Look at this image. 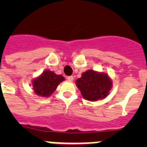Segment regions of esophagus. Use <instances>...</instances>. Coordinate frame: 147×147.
Instances as JSON below:
<instances>
[{
  "label": "esophagus",
  "instance_id": "34e87169",
  "mask_svg": "<svg viewBox=\"0 0 147 147\" xmlns=\"http://www.w3.org/2000/svg\"><path fill=\"white\" fill-rule=\"evenodd\" d=\"M67 81L73 82V80H74V76H67Z\"/></svg>",
  "mask_w": 147,
  "mask_h": 147
}]
</instances>
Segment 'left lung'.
<instances>
[{
    "instance_id": "8db88e82",
    "label": "left lung",
    "mask_w": 147,
    "mask_h": 147,
    "mask_svg": "<svg viewBox=\"0 0 147 147\" xmlns=\"http://www.w3.org/2000/svg\"><path fill=\"white\" fill-rule=\"evenodd\" d=\"M76 85L85 99L95 102L107 96L113 87V82L108 74L93 70L82 74L76 81Z\"/></svg>"
}]
</instances>
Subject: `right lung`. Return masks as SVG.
<instances>
[{"mask_svg": "<svg viewBox=\"0 0 147 147\" xmlns=\"http://www.w3.org/2000/svg\"><path fill=\"white\" fill-rule=\"evenodd\" d=\"M64 80L65 78L62 75H57L53 71L46 70L32 80V88L39 96L49 97L55 91L59 83Z\"/></svg>", "mask_w": 147, "mask_h": 147, "instance_id": "add662e5", "label": "right lung"}]
</instances>
